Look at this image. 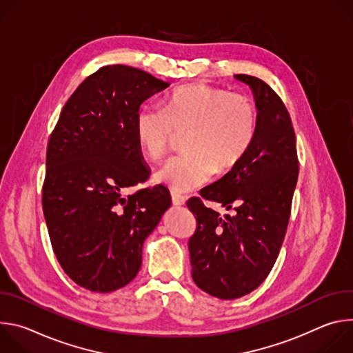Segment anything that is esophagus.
<instances>
[{
    "mask_svg": "<svg viewBox=\"0 0 353 353\" xmlns=\"http://www.w3.org/2000/svg\"><path fill=\"white\" fill-rule=\"evenodd\" d=\"M172 203H173V205L180 207V205H184L185 199H184V196L181 194H179L176 191H172Z\"/></svg>",
    "mask_w": 353,
    "mask_h": 353,
    "instance_id": "1",
    "label": "esophagus"
}]
</instances>
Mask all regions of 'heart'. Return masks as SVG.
Here are the masks:
<instances>
[{"label":"heart","mask_w":353,"mask_h":353,"mask_svg":"<svg viewBox=\"0 0 353 353\" xmlns=\"http://www.w3.org/2000/svg\"><path fill=\"white\" fill-rule=\"evenodd\" d=\"M134 131L142 152L152 161L168 155L177 135L185 155L168 162L157 180L177 191H188L232 172L248 154L257 131V110L239 92L208 85H184L169 93L163 109L143 106Z\"/></svg>","instance_id":"obj_1"}]
</instances>
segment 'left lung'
<instances>
[{"mask_svg":"<svg viewBox=\"0 0 353 353\" xmlns=\"http://www.w3.org/2000/svg\"><path fill=\"white\" fill-rule=\"evenodd\" d=\"M236 79L253 89L257 131L245 158L219 181L187 201L196 221L188 240L195 285L222 300L257 289L271 272L285 239L299 176L296 137L278 93L263 79ZM218 202L235 214L221 217L203 205Z\"/></svg>","mask_w":353,"mask_h":353,"instance_id":"left-lung-1","label":"left lung"}]
</instances>
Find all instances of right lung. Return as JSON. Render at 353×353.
I'll use <instances>...</instances> for the list:
<instances>
[{
    "mask_svg": "<svg viewBox=\"0 0 353 353\" xmlns=\"http://www.w3.org/2000/svg\"><path fill=\"white\" fill-rule=\"evenodd\" d=\"M168 86L128 65L99 68L70 96L50 134L43 214L61 268L88 290L109 293L135 278L143 240L170 207L161 184L124 194L149 179L134 131L137 112Z\"/></svg>",
    "mask_w": 353,
    "mask_h": 353,
    "instance_id": "1",
    "label": "right lung"
}]
</instances>
